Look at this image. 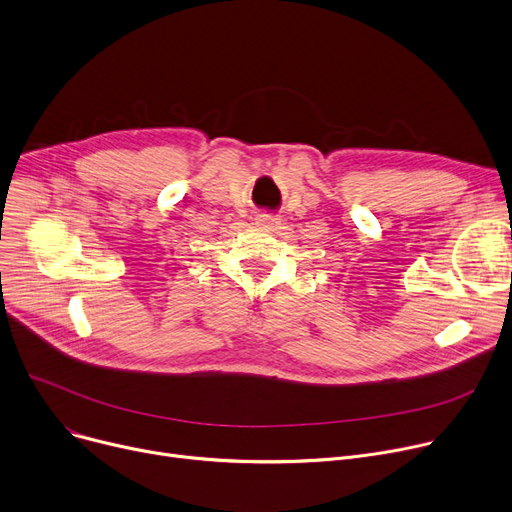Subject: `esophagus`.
Wrapping results in <instances>:
<instances>
[{
    "instance_id": "obj_1",
    "label": "esophagus",
    "mask_w": 512,
    "mask_h": 512,
    "mask_svg": "<svg viewBox=\"0 0 512 512\" xmlns=\"http://www.w3.org/2000/svg\"><path fill=\"white\" fill-rule=\"evenodd\" d=\"M254 225L262 227V229H279L281 227V219L275 217V215H258L254 219Z\"/></svg>"
}]
</instances>
